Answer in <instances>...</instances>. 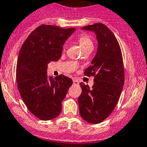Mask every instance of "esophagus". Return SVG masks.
<instances>
[{
  "label": "esophagus",
  "mask_w": 147,
  "mask_h": 147,
  "mask_svg": "<svg viewBox=\"0 0 147 147\" xmlns=\"http://www.w3.org/2000/svg\"><path fill=\"white\" fill-rule=\"evenodd\" d=\"M73 84L74 85H78V84H79V81H78V80H76V79H74V80H73Z\"/></svg>",
  "instance_id": "34e87169"
}]
</instances>
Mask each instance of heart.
Returning a JSON list of instances; mask_svg holds the SVG:
<instances>
[{
	"instance_id": "b5f03b06",
	"label": "heart",
	"mask_w": 147,
	"mask_h": 147,
	"mask_svg": "<svg viewBox=\"0 0 147 147\" xmlns=\"http://www.w3.org/2000/svg\"><path fill=\"white\" fill-rule=\"evenodd\" d=\"M78 42L80 43V46H81L82 49L88 46H93V42L89 35L86 34H81L78 37ZM65 47V46H64Z\"/></svg>"
}]
</instances>
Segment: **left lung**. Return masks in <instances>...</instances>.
I'll use <instances>...</instances> for the list:
<instances>
[{"instance_id":"obj_1","label":"left lung","mask_w":147,"mask_h":147,"mask_svg":"<svg viewBox=\"0 0 147 147\" xmlns=\"http://www.w3.org/2000/svg\"><path fill=\"white\" fill-rule=\"evenodd\" d=\"M82 30L96 34L98 47L91 64L84 72L87 76L94 75V84L90 88L80 83L79 109L83 120L97 124L112 113L119 101L125 80L123 57L117 39L106 25L96 23Z\"/></svg>"}]
</instances>
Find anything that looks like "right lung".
<instances>
[{
	"label": "right lung",
	"instance_id": "1",
	"mask_svg": "<svg viewBox=\"0 0 147 147\" xmlns=\"http://www.w3.org/2000/svg\"><path fill=\"white\" fill-rule=\"evenodd\" d=\"M75 29L42 24L30 34L20 49L16 64V82L23 101L38 118L50 120L61 111L72 80L61 75H47L48 64L60 59L64 42Z\"/></svg>",
	"mask_w": 147,
	"mask_h": 147
}]
</instances>
